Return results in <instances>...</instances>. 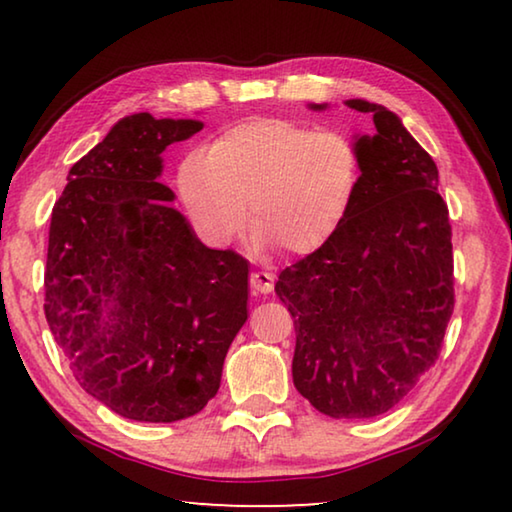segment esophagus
Segmentation results:
<instances>
[{
  "label": "esophagus",
  "instance_id": "obj_1",
  "mask_svg": "<svg viewBox=\"0 0 512 512\" xmlns=\"http://www.w3.org/2000/svg\"><path fill=\"white\" fill-rule=\"evenodd\" d=\"M275 275L271 271H253L250 273V287L253 293H271Z\"/></svg>",
  "mask_w": 512,
  "mask_h": 512
}]
</instances>
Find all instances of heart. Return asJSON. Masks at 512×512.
Segmentation results:
<instances>
[{
    "instance_id": "obj_1",
    "label": "heart",
    "mask_w": 512,
    "mask_h": 512,
    "mask_svg": "<svg viewBox=\"0 0 512 512\" xmlns=\"http://www.w3.org/2000/svg\"><path fill=\"white\" fill-rule=\"evenodd\" d=\"M363 153L350 135L293 119L235 124L180 162L178 192L198 232L223 246L248 223L289 255L323 248L352 212Z\"/></svg>"
}]
</instances>
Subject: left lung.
I'll return each instance as SVG.
<instances>
[{
	"instance_id": "left-lung-1",
	"label": "left lung",
	"mask_w": 512,
	"mask_h": 512,
	"mask_svg": "<svg viewBox=\"0 0 512 512\" xmlns=\"http://www.w3.org/2000/svg\"><path fill=\"white\" fill-rule=\"evenodd\" d=\"M377 135L341 230L277 277L293 316V384L329 418H375L436 363L454 311L452 225L438 167L391 110L361 99ZM325 108V106H311Z\"/></svg>"
}]
</instances>
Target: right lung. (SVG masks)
<instances>
[{
    "label": "right lung",
    "mask_w": 512,
    "mask_h": 512,
    "mask_svg": "<svg viewBox=\"0 0 512 512\" xmlns=\"http://www.w3.org/2000/svg\"><path fill=\"white\" fill-rule=\"evenodd\" d=\"M198 119L117 121L51 210L45 316L74 379L117 415L176 422L219 391L248 318V259L196 239L158 183Z\"/></svg>",
    "instance_id": "obj_1"
}]
</instances>
